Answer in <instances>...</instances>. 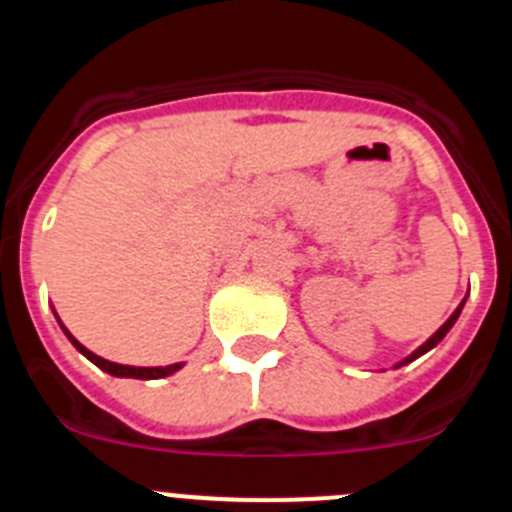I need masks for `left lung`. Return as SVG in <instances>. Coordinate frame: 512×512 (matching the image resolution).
Here are the masks:
<instances>
[{
	"label": "left lung",
	"mask_w": 512,
	"mask_h": 512,
	"mask_svg": "<svg viewBox=\"0 0 512 512\" xmlns=\"http://www.w3.org/2000/svg\"><path fill=\"white\" fill-rule=\"evenodd\" d=\"M464 302H467V300H461V305H459V307H456V310H454V312H451V318H449V320H446V323H443V325H441V328H438V330H436V333H433V336H431V338H428V341H425V343H423V346H420V348H415L413 354H410V356H408V359H402V361H400V364H397V366H405V364H410V361H415V359H418V356H423V354H425V351H431V348H433V346H438V343H441V341H443V336H446V333H449V330H451V328H454L456 318H459V315H461V307H464Z\"/></svg>",
	"instance_id": "obj_1"
}]
</instances>
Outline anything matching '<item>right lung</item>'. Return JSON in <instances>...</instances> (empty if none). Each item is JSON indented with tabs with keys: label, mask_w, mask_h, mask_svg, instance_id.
<instances>
[{
	"label": "right lung",
	"mask_w": 512,
	"mask_h": 512,
	"mask_svg": "<svg viewBox=\"0 0 512 512\" xmlns=\"http://www.w3.org/2000/svg\"><path fill=\"white\" fill-rule=\"evenodd\" d=\"M61 328H63V325H61ZM63 333H66V336H69V341L74 343L76 351H81V354L87 356V359L92 361V364H97L99 369H102V372L112 374V377H130V379H161V377H169V374L179 372V369H182V366H184V364H169V366H125V364H115V361H107V359H102V356L92 354V351H89L87 346H81V343L76 341V338L71 336V333H69V330H66V328H63Z\"/></svg>",
	"instance_id": "1"
}]
</instances>
